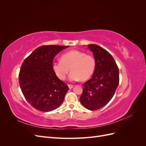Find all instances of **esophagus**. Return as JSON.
Returning <instances> with one entry per match:
<instances>
[{
    "mask_svg": "<svg viewBox=\"0 0 146 146\" xmlns=\"http://www.w3.org/2000/svg\"><path fill=\"white\" fill-rule=\"evenodd\" d=\"M73 85H68V87H69V89H72V88H73Z\"/></svg>",
    "mask_w": 146,
    "mask_h": 146,
    "instance_id": "esophagus-1",
    "label": "esophagus"
}]
</instances>
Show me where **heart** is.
<instances>
[{
	"label": "heart",
	"mask_w": 146,
	"mask_h": 146,
	"mask_svg": "<svg viewBox=\"0 0 146 146\" xmlns=\"http://www.w3.org/2000/svg\"><path fill=\"white\" fill-rule=\"evenodd\" d=\"M96 61L94 57L86 55L85 52L72 50L64 53L61 56V61H55L52 69L60 80H64L70 69L69 79L70 81L86 80L94 74Z\"/></svg>",
	"instance_id": "obj_1"
}]
</instances>
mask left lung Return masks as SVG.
Masks as SVG:
<instances>
[{
  "instance_id": "1",
  "label": "left lung",
  "mask_w": 146,
  "mask_h": 146,
  "mask_svg": "<svg viewBox=\"0 0 146 146\" xmlns=\"http://www.w3.org/2000/svg\"><path fill=\"white\" fill-rule=\"evenodd\" d=\"M93 54L96 68L92 78L83 84L81 104L90 110L104 107L113 97L119 82L117 66L110 53L96 44H89Z\"/></svg>"
}]
</instances>
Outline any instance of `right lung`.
<instances>
[{
    "mask_svg": "<svg viewBox=\"0 0 146 146\" xmlns=\"http://www.w3.org/2000/svg\"><path fill=\"white\" fill-rule=\"evenodd\" d=\"M68 47L40 46L22 64L19 74L21 91L28 103L39 111H51L59 107L69 90L52 69L55 56Z\"/></svg>",
    "mask_w": 146,
    "mask_h": 146,
    "instance_id": "right-lung-1",
    "label": "right lung"
}]
</instances>
